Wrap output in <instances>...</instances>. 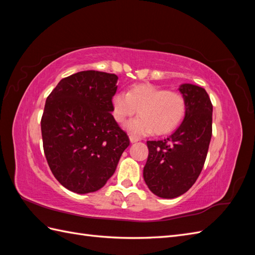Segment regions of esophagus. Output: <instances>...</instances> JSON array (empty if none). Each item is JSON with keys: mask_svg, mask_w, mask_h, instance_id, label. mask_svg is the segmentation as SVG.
<instances>
[{"mask_svg": "<svg viewBox=\"0 0 255 255\" xmlns=\"http://www.w3.org/2000/svg\"><path fill=\"white\" fill-rule=\"evenodd\" d=\"M138 140H139V138H138V137H135V136H133V135H129V141L132 142V143L137 142Z\"/></svg>", "mask_w": 255, "mask_h": 255, "instance_id": "esophagus-1", "label": "esophagus"}]
</instances>
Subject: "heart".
I'll return each instance as SVG.
<instances>
[{"label":"heart","mask_w":255,"mask_h":255,"mask_svg":"<svg viewBox=\"0 0 255 255\" xmlns=\"http://www.w3.org/2000/svg\"><path fill=\"white\" fill-rule=\"evenodd\" d=\"M186 110V99L180 92L152 85H138L128 94L118 92L112 99L113 117L120 125L139 111V117L126 126L136 137L148 136L154 130L158 135L172 132L181 125Z\"/></svg>","instance_id":"obj_1"}]
</instances>
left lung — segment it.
Masks as SVG:
<instances>
[{"instance_id":"8db88e82","label":"left lung","mask_w":255,"mask_h":255,"mask_svg":"<svg viewBox=\"0 0 255 255\" xmlns=\"http://www.w3.org/2000/svg\"><path fill=\"white\" fill-rule=\"evenodd\" d=\"M179 90L187 102L181 126L163 140L146 141L143 179L154 195L164 199L179 197L195 184L212 138L213 105L205 89L182 84Z\"/></svg>"}]
</instances>
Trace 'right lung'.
<instances>
[{
    "instance_id": "right-lung-1",
    "label": "right lung",
    "mask_w": 255,
    "mask_h": 255,
    "mask_svg": "<svg viewBox=\"0 0 255 255\" xmlns=\"http://www.w3.org/2000/svg\"><path fill=\"white\" fill-rule=\"evenodd\" d=\"M118 76L81 71L61 80L41 118L45 158L56 180L76 194L102 188L129 145L112 115Z\"/></svg>"
}]
</instances>
